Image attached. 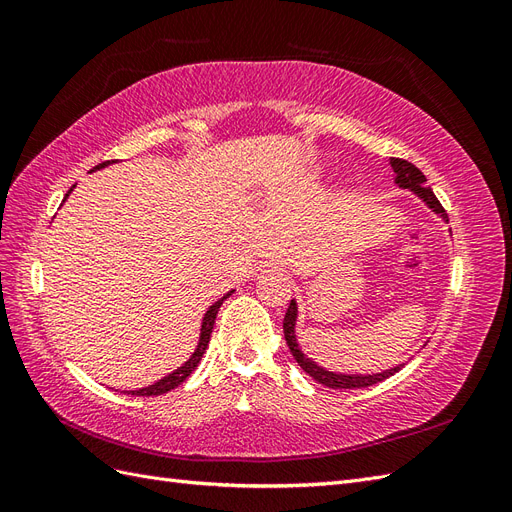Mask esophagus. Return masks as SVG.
Masks as SVG:
<instances>
[{"mask_svg":"<svg viewBox=\"0 0 512 512\" xmlns=\"http://www.w3.org/2000/svg\"><path fill=\"white\" fill-rule=\"evenodd\" d=\"M284 267L280 265V262H260V265L254 269V275L256 277H262V275H271V273H282Z\"/></svg>","mask_w":512,"mask_h":512,"instance_id":"obj_1","label":"esophagus"}]
</instances>
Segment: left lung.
Listing matches in <instances>:
<instances>
[{
  "mask_svg": "<svg viewBox=\"0 0 512 512\" xmlns=\"http://www.w3.org/2000/svg\"><path fill=\"white\" fill-rule=\"evenodd\" d=\"M391 166H393L395 175H397L395 177L397 185L416 192L433 211L442 213V218H446L444 207L440 205V200L436 198V194H433V190L427 185V177L421 173V170H418L412 162L401 160V158H391ZM294 320H297V303H294V299H292L288 309H286V316H284L286 344H288L292 356H294V359H297V363L301 365V369L305 371V374L312 376L316 382L329 386V389H339V391H342V389H365V386H374V384H378V382H382L386 378H391L393 374H397V371L401 369V367H395V369L382 371V374H374V376H342V374H333V371L322 369L314 361H309L307 356L299 350L297 337H294Z\"/></svg>",
  "mask_w": 512,
  "mask_h": 512,
  "instance_id": "8db88e82",
  "label": "left lung"
}]
</instances>
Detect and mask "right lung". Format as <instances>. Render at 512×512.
<instances>
[{
    "label": "right lung",
    "mask_w": 512,
    "mask_h": 512,
    "mask_svg": "<svg viewBox=\"0 0 512 512\" xmlns=\"http://www.w3.org/2000/svg\"><path fill=\"white\" fill-rule=\"evenodd\" d=\"M106 164H111V160L98 164L96 168H102V166H106ZM70 192H72V190H70ZM70 192H68V194H70ZM68 194H66V196H68ZM228 297H230V292L226 294V297H222L218 303H213V305L209 307V312H207V314H205V318H203V329H200V342H198V348H196V352L190 356V361L185 363L183 367H179L177 371H173V374H168L166 378H162L160 382L147 386V389L130 391V395H143V397L164 395V393H168V391H173L175 386H179L185 378H188V376L192 374V371L198 367L200 359H203V354H205V350H207V346H209V339H211V331H213V324H215V316H218L222 303H224Z\"/></svg>",
    "instance_id": "right-lung-1"
}]
</instances>
